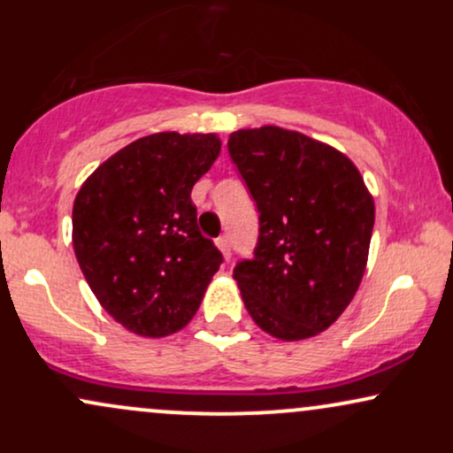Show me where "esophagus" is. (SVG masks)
I'll return each instance as SVG.
<instances>
[{"mask_svg": "<svg viewBox=\"0 0 453 453\" xmlns=\"http://www.w3.org/2000/svg\"><path fill=\"white\" fill-rule=\"evenodd\" d=\"M217 247H219V251L223 253V257L230 259V256H232L230 238H227V236H219V238H217Z\"/></svg>", "mask_w": 453, "mask_h": 453, "instance_id": "esophagus-1", "label": "esophagus"}]
</instances>
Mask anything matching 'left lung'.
<instances>
[{
    "instance_id": "1",
    "label": "left lung",
    "mask_w": 453,
    "mask_h": 453,
    "mask_svg": "<svg viewBox=\"0 0 453 453\" xmlns=\"http://www.w3.org/2000/svg\"><path fill=\"white\" fill-rule=\"evenodd\" d=\"M227 149L259 211L256 257L234 268L242 303L274 339L317 336L362 283L371 191L345 153L292 129H238Z\"/></svg>"
}]
</instances>
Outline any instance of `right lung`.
I'll use <instances>...</instances> for the list:
<instances>
[{"label":"right lung","mask_w":453,"mask_h":453,"mask_svg":"<svg viewBox=\"0 0 453 453\" xmlns=\"http://www.w3.org/2000/svg\"><path fill=\"white\" fill-rule=\"evenodd\" d=\"M219 150L217 134H150L117 150L78 189V266L104 311L134 334L164 339L183 330L219 270V249L197 230L191 202Z\"/></svg>","instance_id":"add662e5"}]
</instances>
